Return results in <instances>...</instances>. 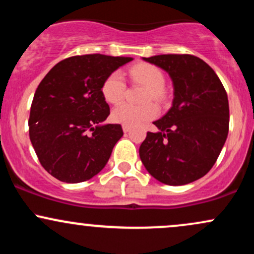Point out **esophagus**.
Listing matches in <instances>:
<instances>
[{
	"mask_svg": "<svg viewBox=\"0 0 254 254\" xmlns=\"http://www.w3.org/2000/svg\"><path fill=\"white\" fill-rule=\"evenodd\" d=\"M123 131L124 132H129L130 127H127V125H123Z\"/></svg>",
	"mask_w": 254,
	"mask_h": 254,
	"instance_id": "esophagus-1",
	"label": "esophagus"
}]
</instances>
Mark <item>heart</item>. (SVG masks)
I'll list each match as a JSON object with an SVG mask.
<instances>
[{
    "mask_svg": "<svg viewBox=\"0 0 254 254\" xmlns=\"http://www.w3.org/2000/svg\"><path fill=\"white\" fill-rule=\"evenodd\" d=\"M130 76L136 82L143 84L148 88L145 101L162 100L165 98L164 86L165 76L162 71L151 64L141 63L130 69ZM105 100L110 104H117L122 100L125 93V81L119 71H113L105 78L101 88ZM157 107L154 104H145L143 106H132L123 103L113 109L111 117L113 122L127 127H139L149 119L157 116Z\"/></svg>",
    "mask_w": 254,
    "mask_h": 254,
    "instance_id": "b5f03b06",
    "label": "heart"
}]
</instances>
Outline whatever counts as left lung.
<instances>
[{"instance_id":"1","label":"left lung","mask_w":254,"mask_h":254,"mask_svg":"<svg viewBox=\"0 0 254 254\" xmlns=\"http://www.w3.org/2000/svg\"><path fill=\"white\" fill-rule=\"evenodd\" d=\"M145 62L170 75L172 107L153 122L139 157L151 177L166 185L198 180L211 170L228 136V97L220 78L203 60L191 55H159Z\"/></svg>"}]
</instances>
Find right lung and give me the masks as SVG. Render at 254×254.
Returning a JSON list of instances; mask_svg holds the SVG:
<instances>
[{
	"label": "right lung",
	"instance_id": "right-lung-1",
	"mask_svg": "<svg viewBox=\"0 0 254 254\" xmlns=\"http://www.w3.org/2000/svg\"><path fill=\"white\" fill-rule=\"evenodd\" d=\"M131 57L83 55L57 63L39 83L32 101L30 139L40 164L64 183H81L100 172L123 136L101 92L111 72Z\"/></svg>",
	"mask_w": 254,
	"mask_h": 254
}]
</instances>
